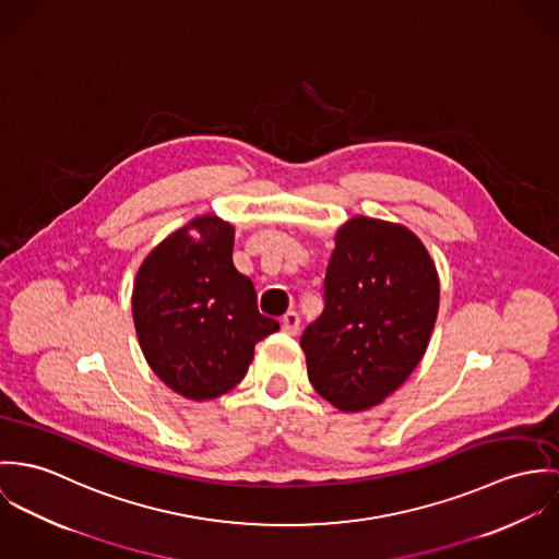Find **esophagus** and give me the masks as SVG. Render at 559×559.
Returning <instances> with one entry per match:
<instances>
[{"label": "esophagus", "instance_id": "obj_1", "mask_svg": "<svg viewBox=\"0 0 559 559\" xmlns=\"http://www.w3.org/2000/svg\"><path fill=\"white\" fill-rule=\"evenodd\" d=\"M281 330L285 332V334H298V330H300V317H298V312L296 310H289V312H285V317H283V321H281Z\"/></svg>", "mask_w": 559, "mask_h": 559}]
</instances>
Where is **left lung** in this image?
I'll use <instances>...</instances> for the list:
<instances>
[{"instance_id": "obj_1", "label": "left lung", "mask_w": 559, "mask_h": 559, "mask_svg": "<svg viewBox=\"0 0 559 559\" xmlns=\"http://www.w3.org/2000/svg\"><path fill=\"white\" fill-rule=\"evenodd\" d=\"M323 298L300 338L310 383L341 412L371 409L429 347L439 309L435 261L407 227L354 216L334 236Z\"/></svg>"}]
</instances>
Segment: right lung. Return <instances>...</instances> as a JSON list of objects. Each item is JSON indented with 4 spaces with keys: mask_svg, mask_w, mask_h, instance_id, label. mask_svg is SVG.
Listing matches in <instances>:
<instances>
[{
    "mask_svg": "<svg viewBox=\"0 0 559 559\" xmlns=\"http://www.w3.org/2000/svg\"><path fill=\"white\" fill-rule=\"evenodd\" d=\"M234 236L231 223L197 216L152 249L134 278L141 352L160 381L190 401L234 390L254 345L278 330L257 310L252 281L234 265Z\"/></svg>",
    "mask_w": 559,
    "mask_h": 559,
    "instance_id": "obj_1",
    "label": "right lung"
}]
</instances>
